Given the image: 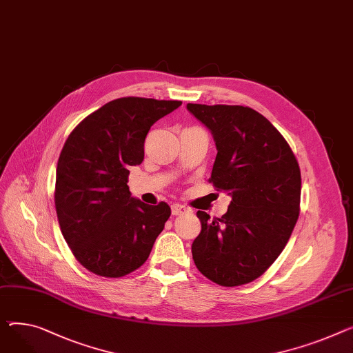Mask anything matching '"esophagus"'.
Instances as JSON below:
<instances>
[{"label": "esophagus", "mask_w": 353, "mask_h": 353, "mask_svg": "<svg viewBox=\"0 0 353 353\" xmlns=\"http://www.w3.org/2000/svg\"><path fill=\"white\" fill-rule=\"evenodd\" d=\"M189 211H190V208H187L183 204H173L172 205V214L173 216H181V214L189 213Z\"/></svg>", "instance_id": "esophagus-1"}]
</instances>
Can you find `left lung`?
<instances>
[{"label":"left lung","mask_w":353,"mask_h":353,"mask_svg":"<svg viewBox=\"0 0 353 353\" xmlns=\"http://www.w3.org/2000/svg\"><path fill=\"white\" fill-rule=\"evenodd\" d=\"M216 140L210 183L230 193L223 217L197 211L201 231L192 254L199 271L223 287L261 276L287 245L299 216L298 160L272 123L240 105L187 103Z\"/></svg>","instance_id":"left-lung-1"}]
</instances>
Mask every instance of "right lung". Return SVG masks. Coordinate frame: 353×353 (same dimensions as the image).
<instances>
[{
  "label": "right lung",
  "mask_w": 353,
  "mask_h": 353,
  "mask_svg": "<svg viewBox=\"0 0 353 353\" xmlns=\"http://www.w3.org/2000/svg\"><path fill=\"white\" fill-rule=\"evenodd\" d=\"M180 101L128 97L108 102L70 132L61 150L55 208L62 236L88 271L121 278L149 258L172 214L130 196L129 166L145 159V139Z\"/></svg>",
  "instance_id": "obj_1"
}]
</instances>
